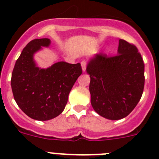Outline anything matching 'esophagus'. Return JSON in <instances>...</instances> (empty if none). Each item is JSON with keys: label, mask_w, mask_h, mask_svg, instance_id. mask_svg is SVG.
<instances>
[{"label": "esophagus", "mask_w": 159, "mask_h": 159, "mask_svg": "<svg viewBox=\"0 0 159 159\" xmlns=\"http://www.w3.org/2000/svg\"><path fill=\"white\" fill-rule=\"evenodd\" d=\"M87 64H88V63H87L86 60H83L82 62H81V67H82V70H83V71H84V72L86 71Z\"/></svg>", "instance_id": "1"}]
</instances>
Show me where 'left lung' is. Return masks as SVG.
<instances>
[{
  "label": "left lung",
  "mask_w": 159,
  "mask_h": 159,
  "mask_svg": "<svg viewBox=\"0 0 159 159\" xmlns=\"http://www.w3.org/2000/svg\"><path fill=\"white\" fill-rule=\"evenodd\" d=\"M91 103L100 116L118 120L139 102L144 88V63L136 46L119 40L117 55L95 54L87 65Z\"/></svg>",
  "instance_id": "left-lung-1"
}]
</instances>
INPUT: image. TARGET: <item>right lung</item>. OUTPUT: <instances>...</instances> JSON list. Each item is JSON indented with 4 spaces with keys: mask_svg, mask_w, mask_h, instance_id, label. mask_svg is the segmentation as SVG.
Listing matches in <instances>:
<instances>
[{
    "mask_svg": "<svg viewBox=\"0 0 159 159\" xmlns=\"http://www.w3.org/2000/svg\"><path fill=\"white\" fill-rule=\"evenodd\" d=\"M50 43L48 38L29 42L16 61L11 79L14 99L19 107L39 121L54 119L62 113L73 85L82 74L80 63L60 61L47 68L38 67L34 54Z\"/></svg>",
    "mask_w": 159,
    "mask_h": 159,
    "instance_id": "1",
    "label": "right lung"
}]
</instances>
